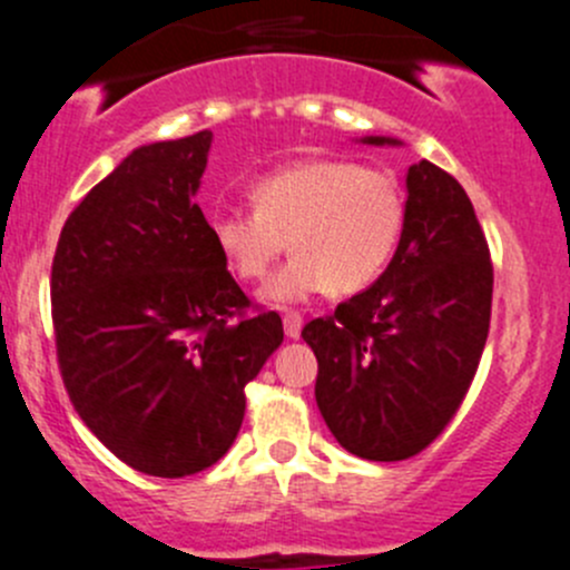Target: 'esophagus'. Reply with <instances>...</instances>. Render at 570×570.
<instances>
[{"label": "esophagus", "instance_id": "obj_1", "mask_svg": "<svg viewBox=\"0 0 570 570\" xmlns=\"http://www.w3.org/2000/svg\"><path fill=\"white\" fill-rule=\"evenodd\" d=\"M283 324H285V335L293 337V341H296V337L302 335V324H304V321H302V315H298V313H285L283 315Z\"/></svg>", "mask_w": 570, "mask_h": 570}]
</instances>
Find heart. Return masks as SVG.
Listing matches in <instances>:
<instances>
[{"label": "heart", "mask_w": 570, "mask_h": 570, "mask_svg": "<svg viewBox=\"0 0 570 570\" xmlns=\"http://www.w3.org/2000/svg\"><path fill=\"white\" fill-rule=\"evenodd\" d=\"M249 194L255 210H216L210 238L246 283L266 277L291 244L296 255L263 287L266 302L363 291L402 244L407 202L396 177L380 168L309 157L257 177Z\"/></svg>", "instance_id": "heart-1"}]
</instances>
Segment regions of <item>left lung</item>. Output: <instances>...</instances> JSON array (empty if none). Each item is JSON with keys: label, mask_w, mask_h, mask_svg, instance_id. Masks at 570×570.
Listing matches in <instances>:
<instances>
[{"label": "left lung", "mask_w": 570, "mask_h": 570, "mask_svg": "<svg viewBox=\"0 0 570 570\" xmlns=\"http://www.w3.org/2000/svg\"><path fill=\"white\" fill-rule=\"evenodd\" d=\"M371 146H402L385 135ZM493 266L463 185L421 160L407 168V222L368 291L309 321L315 402L346 452L396 463L430 446L469 393L490 326Z\"/></svg>", "instance_id": "1"}]
</instances>
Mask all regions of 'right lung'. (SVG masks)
Masks as SVG:
<instances>
[{
    "instance_id": "obj_1",
    "label": "right lung",
    "mask_w": 570,
    "mask_h": 570,
    "mask_svg": "<svg viewBox=\"0 0 570 570\" xmlns=\"http://www.w3.org/2000/svg\"><path fill=\"white\" fill-rule=\"evenodd\" d=\"M213 132L129 151L88 190L52 261L58 365L88 430L129 469L177 479L227 454L246 382L283 343L246 315L194 196Z\"/></svg>"
}]
</instances>
